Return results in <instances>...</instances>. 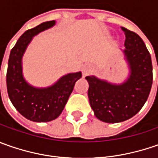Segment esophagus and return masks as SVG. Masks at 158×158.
<instances>
[{"instance_id":"1","label":"esophagus","mask_w":158,"mask_h":158,"mask_svg":"<svg viewBox=\"0 0 158 158\" xmlns=\"http://www.w3.org/2000/svg\"><path fill=\"white\" fill-rule=\"evenodd\" d=\"M92 69H93L92 66H90V65H85V66L83 67L82 73H83L84 76H86V75H88L89 73H90V72L92 71Z\"/></svg>"}]
</instances>
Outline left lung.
I'll list each match as a JSON object with an SVG mask.
<instances>
[{
	"label": "left lung",
	"instance_id": "1",
	"mask_svg": "<svg viewBox=\"0 0 158 158\" xmlns=\"http://www.w3.org/2000/svg\"><path fill=\"white\" fill-rule=\"evenodd\" d=\"M121 29L126 36L123 52L130 70L127 81L113 84L94 76L85 77L95 116L106 123L122 122L135 116L148 99L153 81L151 56L143 40L135 32Z\"/></svg>",
	"mask_w": 158,
	"mask_h": 158
}]
</instances>
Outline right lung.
<instances>
[{
  "instance_id": "right-lung-1",
  "label": "right lung",
  "mask_w": 158,
  "mask_h": 158,
  "mask_svg": "<svg viewBox=\"0 0 158 158\" xmlns=\"http://www.w3.org/2000/svg\"><path fill=\"white\" fill-rule=\"evenodd\" d=\"M55 21L42 23L26 31L17 40L9 55L7 71V89L9 99L22 115L35 122H48L63 111L81 72L69 73L60 77L52 86L36 88L29 84L23 76L22 59L35 35L52 27Z\"/></svg>"
}]
</instances>
